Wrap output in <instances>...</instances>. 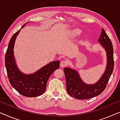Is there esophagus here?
<instances>
[{"mask_svg": "<svg viewBox=\"0 0 120 120\" xmlns=\"http://www.w3.org/2000/svg\"><path fill=\"white\" fill-rule=\"evenodd\" d=\"M68 65V62L66 60H62L60 62V66L61 67H64Z\"/></svg>", "mask_w": 120, "mask_h": 120, "instance_id": "1", "label": "esophagus"}]
</instances>
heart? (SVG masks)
<instances>
[{
  "instance_id": "1",
  "label": "heart",
  "mask_w": 120,
  "mask_h": 120,
  "mask_svg": "<svg viewBox=\"0 0 120 120\" xmlns=\"http://www.w3.org/2000/svg\"><path fill=\"white\" fill-rule=\"evenodd\" d=\"M73 33L75 35H79L81 33V30L80 29H75L73 30Z\"/></svg>"
}]
</instances>
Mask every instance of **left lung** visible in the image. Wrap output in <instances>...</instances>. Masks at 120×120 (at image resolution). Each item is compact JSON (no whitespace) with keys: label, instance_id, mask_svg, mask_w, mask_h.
I'll list each match as a JSON object with an SVG mask.
<instances>
[{"label":"left lung","instance_id":"obj_1","mask_svg":"<svg viewBox=\"0 0 120 120\" xmlns=\"http://www.w3.org/2000/svg\"><path fill=\"white\" fill-rule=\"evenodd\" d=\"M98 42L105 50L107 64L105 72L100 79L94 84L89 85L83 82L75 70L68 67L64 68L67 93L78 99H86L96 97L105 90L114 66V50L110 38L102 28Z\"/></svg>","mask_w":120,"mask_h":120}]
</instances>
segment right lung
<instances>
[{
    "instance_id": "1",
    "label": "right lung",
    "mask_w": 120,
    "mask_h": 120,
    "mask_svg": "<svg viewBox=\"0 0 120 120\" xmlns=\"http://www.w3.org/2000/svg\"><path fill=\"white\" fill-rule=\"evenodd\" d=\"M21 29L11 38L5 54V65L8 76L11 85L22 95L29 97H38L45 92L49 78L53 72L59 68L60 62L54 61L50 62L31 75L22 73L17 66L13 55L15 42Z\"/></svg>"
}]
</instances>
